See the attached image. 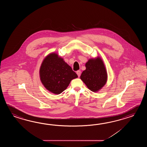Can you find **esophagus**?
Returning <instances> with one entry per match:
<instances>
[{"instance_id":"1","label":"esophagus","mask_w":147,"mask_h":147,"mask_svg":"<svg viewBox=\"0 0 147 147\" xmlns=\"http://www.w3.org/2000/svg\"><path fill=\"white\" fill-rule=\"evenodd\" d=\"M77 74L78 75V77H79L80 76V75H81V71L80 70H78V71H77Z\"/></svg>"}]
</instances>
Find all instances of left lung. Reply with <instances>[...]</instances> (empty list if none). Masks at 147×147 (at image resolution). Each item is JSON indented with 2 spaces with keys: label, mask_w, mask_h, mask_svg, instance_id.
Listing matches in <instances>:
<instances>
[{
  "label": "left lung",
  "mask_w": 147,
  "mask_h": 147,
  "mask_svg": "<svg viewBox=\"0 0 147 147\" xmlns=\"http://www.w3.org/2000/svg\"><path fill=\"white\" fill-rule=\"evenodd\" d=\"M85 66L86 69L82 72L80 79L89 89L98 92L106 84L108 78L103 61L98 57L89 60Z\"/></svg>",
  "instance_id": "obj_1"
}]
</instances>
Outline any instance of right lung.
<instances>
[{
	"instance_id": "1",
	"label": "right lung",
	"mask_w": 147,
	"mask_h": 147,
	"mask_svg": "<svg viewBox=\"0 0 147 147\" xmlns=\"http://www.w3.org/2000/svg\"><path fill=\"white\" fill-rule=\"evenodd\" d=\"M39 75L46 89L56 94L65 90L70 81L78 77L71 67L56 53L46 57L41 65Z\"/></svg>"
}]
</instances>
